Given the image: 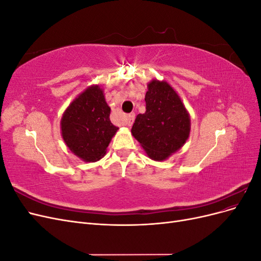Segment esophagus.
Returning a JSON list of instances; mask_svg holds the SVG:
<instances>
[{
  "instance_id": "obj_1",
  "label": "esophagus",
  "mask_w": 261,
  "mask_h": 261,
  "mask_svg": "<svg viewBox=\"0 0 261 261\" xmlns=\"http://www.w3.org/2000/svg\"><path fill=\"white\" fill-rule=\"evenodd\" d=\"M134 120H135V114L130 113V114H128L127 116H126L125 123H126V125H127V126H132L133 123H134Z\"/></svg>"
}]
</instances>
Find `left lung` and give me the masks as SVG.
<instances>
[{
    "mask_svg": "<svg viewBox=\"0 0 261 261\" xmlns=\"http://www.w3.org/2000/svg\"><path fill=\"white\" fill-rule=\"evenodd\" d=\"M145 101L146 112L136 116L132 134L150 159L167 160L188 139L191 117L176 91L164 81L148 84Z\"/></svg>",
    "mask_w": 261,
    "mask_h": 261,
    "instance_id": "left-lung-1",
    "label": "left lung"
}]
</instances>
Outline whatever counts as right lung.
Masks as SVG:
<instances>
[{
	"instance_id": "add662e5",
	"label": "right lung",
	"mask_w": 261,
	"mask_h": 261,
	"mask_svg": "<svg viewBox=\"0 0 261 261\" xmlns=\"http://www.w3.org/2000/svg\"><path fill=\"white\" fill-rule=\"evenodd\" d=\"M110 112L103 90L92 85L63 113L62 137L70 151L85 162L100 160L117 132L118 128L110 121Z\"/></svg>"
}]
</instances>
